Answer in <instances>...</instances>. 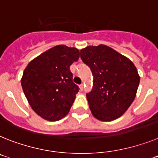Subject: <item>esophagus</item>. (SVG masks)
<instances>
[{
  "mask_svg": "<svg viewBox=\"0 0 158 158\" xmlns=\"http://www.w3.org/2000/svg\"><path fill=\"white\" fill-rule=\"evenodd\" d=\"M79 88H80L81 91H82V90H83V88H84V85H79Z\"/></svg>",
  "mask_w": 158,
  "mask_h": 158,
  "instance_id": "34e87169",
  "label": "esophagus"
}]
</instances>
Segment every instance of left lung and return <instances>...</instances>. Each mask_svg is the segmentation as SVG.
Here are the masks:
<instances>
[{"mask_svg": "<svg viewBox=\"0 0 158 158\" xmlns=\"http://www.w3.org/2000/svg\"><path fill=\"white\" fill-rule=\"evenodd\" d=\"M82 61L94 76V86L86 94L94 118L111 121L125 114L135 99L140 76L128 57L114 48L99 44L81 50Z\"/></svg>", "mask_w": 158, "mask_h": 158, "instance_id": "8db88e82", "label": "left lung"}]
</instances>
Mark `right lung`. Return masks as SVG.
<instances>
[{
    "instance_id": "add662e5",
    "label": "right lung",
    "mask_w": 158,
    "mask_h": 158,
    "mask_svg": "<svg viewBox=\"0 0 158 158\" xmlns=\"http://www.w3.org/2000/svg\"><path fill=\"white\" fill-rule=\"evenodd\" d=\"M79 56L77 48L60 44L35 57L25 69L23 91L31 108L43 119L59 121L69 114L79 91L69 68Z\"/></svg>"
}]
</instances>
